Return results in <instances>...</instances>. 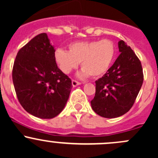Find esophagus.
<instances>
[{
	"instance_id": "obj_1",
	"label": "esophagus",
	"mask_w": 158,
	"mask_h": 158,
	"mask_svg": "<svg viewBox=\"0 0 158 158\" xmlns=\"http://www.w3.org/2000/svg\"><path fill=\"white\" fill-rule=\"evenodd\" d=\"M80 84H81V82H78V81L74 80V79H73V80H72V85H73V87H76V86H77V85H79Z\"/></svg>"
}]
</instances>
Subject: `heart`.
Wrapping results in <instances>:
<instances>
[{
  "label": "heart",
  "mask_w": 158,
  "mask_h": 158,
  "mask_svg": "<svg viewBox=\"0 0 158 158\" xmlns=\"http://www.w3.org/2000/svg\"><path fill=\"white\" fill-rule=\"evenodd\" d=\"M115 55V46L108 39L102 40L81 41L69 45V52L57 49L54 53L60 69L68 74L81 63V76L98 77L109 69Z\"/></svg>",
  "instance_id": "heart-1"
}]
</instances>
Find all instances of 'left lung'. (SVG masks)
Wrapping results in <instances>:
<instances>
[{"label": "left lung", "mask_w": 158, "mask_h": 158, "mask_svg": "<svg viewBox=\"0 0 158 158\" xmlns=\"http://www.w3.org/2000/svg\"><path fill=\"white\" fill-rule=\"evenodd\" d=\"M120 55L106 74L95 81L91 101L96 114L113 118L128 112L135 103L144 80L141 61L125 41L118 42Z\"/></svg>", "instance_id": "8db88e82"}]
</instances>
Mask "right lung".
<instances>
[{
    "instance_id": "right-lung-1",
    "label": "right lung",
    "mask_w": 158,
    "mask_h": 158,
    "mask_svg": "<svg viewBox=\"0 0 158 158\" xmlns=\"http://www.w3.org/2000/svg\"><path fill=\"white\" fill-rule=\"evenodd\" d=\"M47 33L33 37L18 51L12 78L19 102L40 118H52L66 106L71 79L57 66Z\"/></svg>"
}]
</instances>
